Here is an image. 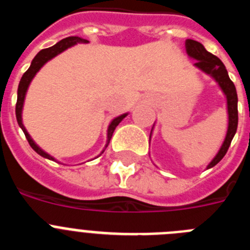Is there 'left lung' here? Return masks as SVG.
Returning <instances> with one entry per match:
<instances>
[{"instance_id":"obj_1","label":"left lung","mask_w":250,"mask_h":250,"mask_svg":"<svg viewBox=\"0 0 250 250\" xmlns=\"http://www.w3.org/2000/svg\"><path fill=\"white\" fill-rule=\"evenodd\" d=\"M187 54L189 59L194 60V67L204 72L205 75L210 76L218 86L220 87L222 92L224 94L225 100H227V112H228V127H227V132H225V138L223 140L222 145H220L219 150L216 152L214 158L211 159L210 163L207 165V169L215 167L228 151L230 143L233 140L235 132H237L238 127V95L235 86H234L233 81L229 79L228 71L225 68L224 63L220 61L216 56L213 54L208 52L205 50L204 46L198 41L194 40H187ZM250 116V112H249ZM155 126V124H154ZM152 126V129H154ZM152 130L150 132V140H151Z\"/></svg>"}]
</instances>
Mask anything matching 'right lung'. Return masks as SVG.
<instances>
[{"label":"right lung","instance_id":"right-lung-1","mask_svg":"<svg viewBox=\"0 0 250 250\" xmlns=\"http://www.w3.org/2000/svg\"><path fill=\"white\" fill-rule=\"evenodd\" d=\"M77 43H89V41L85 39H81V37H77V36L66 37V39L59 41L56 45L51 46V47H48V48H45V50L40 51L39 54L34 57V60L31 61V65H30V67H28L27 71L22 75L21 81H20V83H19V89H17L16 119H17V123H19V126L21 127L22 131H23V134H25V136H26V139H27L30 146L32 147V149H34L35 151L39 154V155H41L42 158L48 159V160L57 161L54 156H51L48 152H46L45 150L41 149V147H40L39 145L35 143L34 139L31 138V135L28 134L27 130H26L25 125H23V121H22V111H23V105H25L26 94H27V90H28V87H30V83H32V80H34V77L36 76L37 72H39L40 70L43 67V65H45V63H47L50 60H52L54 57H56L57 55H60L61 52L66 51L67 48L77 45ZM127 115H129V112H125V114L119 115V116H116V118H114L111 121H110L109 126H107V132H106V144L98 156H100L101 154L105 151V149L107 147V145H109L110 140H111V136H112V134H114V130L116 129V126H118L119 124H120L124 119L126 118ZM98 156H96V158H98Z\"/></svg>","mask_w":250,"mask_h":250}]
</instances>
